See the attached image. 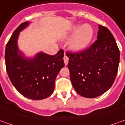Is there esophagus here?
I'll use <instances>...</instances> for the list:
<instances>
[{
  "label": "esophagus",
  "mask_w": 125,
  "mask_h": 125,
  "mask_svg": "<svg viewBox=\"0 0 125 125\" xmlns=\"http://www.w3.org/2000/svg\"><path fill=\"white\" fill-rule=\"evenodd\" d=\"M68 60H69L68 57L66 56V55H64V57H63V61H64V63H65L66 65H67V64L68 63Z\"/></svg>",
  "instance_id": "34e87169"
}]
</instances>
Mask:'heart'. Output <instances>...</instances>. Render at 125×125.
Returning <instances> with one entry per match:
<instances>
[{"mask_svg":"<svg viewBox=\"0 0 125 125\" xmlns=\"http://www.w3.org/2000/svg\"><path fill=\"white\" fill-rule=\"evenodd\" d=\"M94 35L92 27L89 24H83L80 27H74L66 38H70L69 41V48L75 52L84 50L91 42Z\"/></svg>","mask_w":125,"mask_h":125,"instance_id":"heart-1","label":"heart"}]
</instances>
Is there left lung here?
Wrapping results in <instances>:
<instances>
[{"instance_id":"left-lung-1","label":"left lung","mask_w":125,"mask_h":125,"mask_svg":"<svg viewBox=\"0 0 125 125\" xmlns=\"http://www.w3.org/2000/svg\"><path fill=\"white\" fill-rule=\"evenodd\" d=\"M66 55L70 80L79 94L95 98L112 87L118 73L120 51L107 28L98 26L97 40L88 49Z\"/></svg>"}]
</instances>
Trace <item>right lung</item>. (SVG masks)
<instances>
[{
  "instance_id": "add662e5",
  "label": "right lung",
  "mask_w": 125,
  "mask_h": 125,
  "mask_svg": "<svg viewBox=\"0 0 125 125\" xmlns=\"http://www.w3.org/2000/svg\"><path fill=\"white\" fill-rule=\"evenodd\" d=\"M22 23L13 32L5 48L6 70L13 85L21 94L33 100H42L50 96L55 89V79L64 67L63 51L55 55L43 52L33 57H27L18 46L20 32L29 25Z\"/></svg>"
}]
</instances>
